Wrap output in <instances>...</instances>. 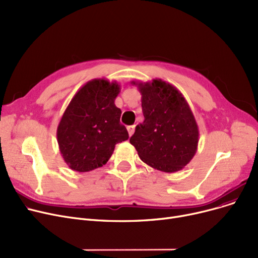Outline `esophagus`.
Returning <instances> with one entry per match:
<instances>
[{
    "mask_svg": "<svg viewBox=\"0 0 258 258\" xmlns=\"http://www.w3.org/2000/svg\"><path fill=\"white\" fill-rule=\"evenodd\" d=\"M127 132H128V136L131 137L134 132H135V125H131V126H127Z\"/></svg>",
    "mask_w": 258,
    "mask_h": 258,
    "instance_id": "34e87169",
    "label": "esophagus"
}]
</instances>
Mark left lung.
I'll list each match as a JSON object with an SVG mask.
<instances>
[{"instance_id":"left-lung-1","label":"left lung","mask_w":258,"mask_h":258,"mask_svg":"<svg viewBox=\"0 0 258 258\" xmlns=\"http://www.w3.org/2000/svg\"><path fill=\"white\" fill-rule=\"evenodd\" d=\"M141 94L144 121L136 126L130 142L140 159L153 169L175 173L193 159L199 131L186 100L178 89L161 79L132 81Z\"/></svg>"}]
</instances>
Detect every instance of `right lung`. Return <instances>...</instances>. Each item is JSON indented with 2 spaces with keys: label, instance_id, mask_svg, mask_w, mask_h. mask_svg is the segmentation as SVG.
<instances>
[{
  "label": "right lung",
  "instance_id": "add662e5",
  "mask_svg": "<svg viewBox=\"0 0 258 258\" xmlns=\"http://www.w3.org/2000/svg\"><path fill=\"white\" fill-rule=\"evenodd\" d=\"M120 85L94 79L76 93L59 122L57 140L70 169L89 172L105 164L115 145L128 139L120 123L121 109L115 105Z\"/></svg>",
  "mask_w": 258,
  "mask_h": 258
}]
</instances>
